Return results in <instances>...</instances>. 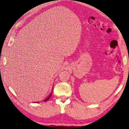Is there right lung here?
<instances>
[{"mask_svg":"<svg viewBox=\"0 0 129 129\" xmlns=\"http://www.w3.org/2000/svg\"><path fill=\"white\" fill-rule=\"evenodd\" d=\"M52 91H53V89H52V92L51 93H50V94L48 95V97L46 98V99H45V100H43V101H44V102H45V101H48V100L49 99V98L50 97H51V95H52ZM37 102V103H39V102Z\"/></svg>","mask_w":129,"mask_h":129,"instance_id":"obj_1","label":"right lung"}]
</instances>
